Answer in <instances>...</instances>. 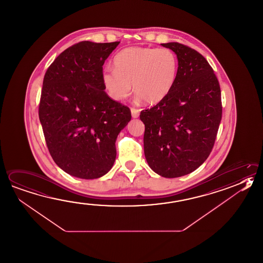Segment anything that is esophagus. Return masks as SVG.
Masks as SVG:
<instances>
[{
  "label": "esophagus",
  "mask_w": 263,
  "mask_h": 263,
  "mask_svg": "<svg viewBox=\"0 0 263 263\" xmlns=\"http://www.w3.org/2000/svg\"><path fill=\"white\" fill-rule=\"evenodd\" d=\"M131 114L133 118H138L139 116V109L136 108H131Z\"/></svg>",
  "instance_id": "esophagus-1"
}]
</instances>
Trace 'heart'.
I'll return each mask as SVG.
<instances>
[{
  "instance_id": "1",
  "label": "heart",
  "mask_w": 263,
  "mask_h": 263,
  "mask_svg": "<svg viewBox=\"0 0 263 263\" xmlns=\"http://www.w3.org/2000/svg\"><path fill=\"white\" fill-rule=\"evenodd\" d=\"M114 69L106 68L102 84L116 101H124L133 89L146 103H158L172 89L178 73L179 61L169 48L132 46L117 53Z\"/></svg>"
}]
</instances>
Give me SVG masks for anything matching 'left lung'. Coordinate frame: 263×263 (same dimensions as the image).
I'll list each match as a JSON object with an SVG mask.
<instances>
[{
  "mask_svg": "<svg viewBox=\"0 0 263 263\" xmlns=\"http://www.w3.org/2000/svg\"><path fill=\"white\" fill-rule=\"evenodd\" d=\"M162 45L177 55V78L168 95L139 117L149 167L164 178H178L198 168L213 149L222 117L221 92L212 67L196 50L179 43Z\"/></svg>",
  "mask_w": 263,
  "mask_h": 263,
  "instance_id": "obj_1",
  "label": "left lung"
}]
</instances>
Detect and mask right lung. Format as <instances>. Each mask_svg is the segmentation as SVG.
I'll use <instances>...</instances> for the list:
<instances>
[{
	"mask_svg": "<svg viewBox=\"0 0 263 263\" xmlns=\"http://www.w3.org/2000/svg\"><path fill=\"white\" fill-rule=\"evenodd\" d=\"M120 42H80L60 54L45 72L39 118L55 164L80 179L108 173L115 141L131 120L127 106L110 99L101 75Z\"/></svg>",
	"mask_w": 263,
	"mask_h": 263,
	"instance_id": "right-lung-1",
	"label": "right lung"
}]
</instances>
